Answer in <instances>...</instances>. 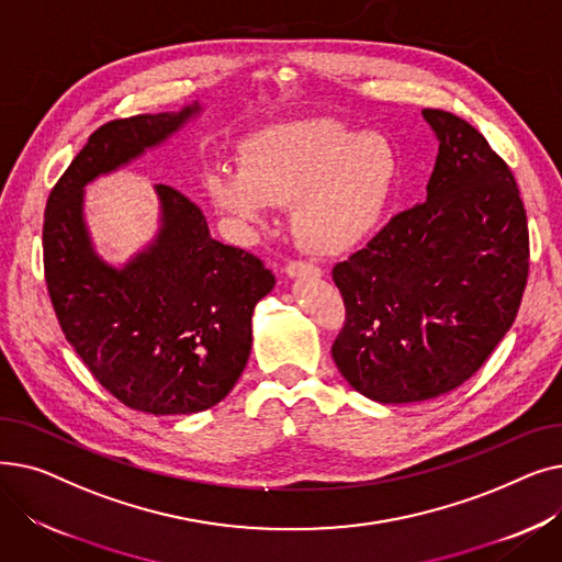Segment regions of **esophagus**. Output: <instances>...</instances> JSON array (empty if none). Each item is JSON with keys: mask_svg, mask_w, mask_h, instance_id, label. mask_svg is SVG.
<instances>
[{"mask_svg": "<svg viewBox=\"0 0 562 562\" xmlns=\"http://www.w3.org/2000/svg\"><path fill=\"white\" fill-rule=\"evenodd\" d=\"M286 278H310V280H318L321 278V269L314 263L307 261H289L284 266Z\"/></svg>", "mask_w": 562, "mask_h": 562, "instance_id": "esophagus-1", "label": "esophagus"}]
</instances>
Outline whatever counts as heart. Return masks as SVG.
<instances>
[{"label":"heart","mask_w":562,"mask_h":562,"mask_svg":"<svg viewBox=\"0 0 562 562\" xmlns=\"http://www.w3.org/2000/svg\"><path fill=\"white\" fill-rule=\"evenodd\" d=\"M398 175L401 155L390 136L307 117L257 132L241 164L212 168L204 189L218 214L241 229L266 227L273 206H291L296 241L312 255L337 257L385 218Z\"/></svg>","instance_id":"b5f03b06"}]
</instances>
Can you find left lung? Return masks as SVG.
<instances>
[{
    "label": "left lung",
    "mask_w": 562,
    "mask_h": 562,
    "mask_svg": "<svg viewBox=\"0 0 562 562\" xmlns=\"http://www.w3.org/2000/svg\"><path fill=\"white\" fill-rule=\"evenodd\" d=\"M439 153L426 202L396 214L333 269L346 323L333 360L385 403L447 394L515 323L528 278V225L508 164L462 117L424 109Z\"/></svg>",
    "instance_id": "obj_1"
}]
</instances>
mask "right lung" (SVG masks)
<instances>
[{
    "label": "right lung",
    "mask_w": 562,
    "mask_h": 562,
    "mask_svg": "<svg viewBox=\"0 0 562 562\" xmlns=\"http://www.w3.org/2000/svg\"><path fill=\"white\" fill-rule=\"evenodd\" d=\"M200 109L102 125L45 206V280L66 339L106 392L155 417L193 415L229 394L250 356L255 305L276 276L255 255L216 241L200 206L166 184H155L157 236L113 266L93 246L83 189L168 140Z\"/></svg>",
    "instance_id": "1"
}]
</instances>
